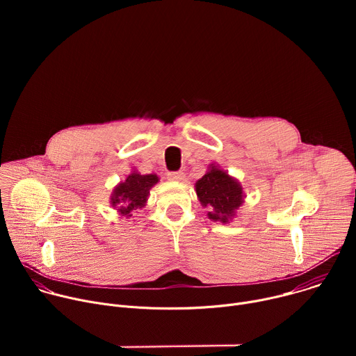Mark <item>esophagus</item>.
I'll return each mask as SVG.
<instances>
[{"label":"esophagus","instance_id":"34e87169","mask_svg":"<svg viewBox=\"0 0 356 356\" xmlns=\"http://www.w3.org/2000/svg\"><path fill=\"white\" fill-rule=\"evenodd\" d=\"M168 179L172 181H181V180H184V173L183 172H170L168 175Z\"/></svg>","mask_w":356,"mask_h":356}]
</instances>
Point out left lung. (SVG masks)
<instances>
[{"label":"left lung","mask_w":356,"mask_h":356,"mask_svg":"<svg viewBox=\"0 0 356 356\" xmlns=\"http://www.w3.org/2000/svg\"><path fill=\"white\" fill-rule=\"evenodd\" d=\"M195 193L209 217L221 222H228L243 201L241 184L216 166L195 183Z\"/></svg>","instance_id":"obj_1"}]
</instances>
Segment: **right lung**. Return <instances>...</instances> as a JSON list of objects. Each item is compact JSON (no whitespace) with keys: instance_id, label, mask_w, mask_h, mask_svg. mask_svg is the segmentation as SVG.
Segmentation results:
<instances>
[{"instance_id":"obj_1","label":"right lung","mask_w":356,"mask_h":356,"mask_svg":"<svg viewBox=\"0 0 356 356\" xmlns=\"http://www.w3.org/2000/svg\"><path fill=\"white\" fill-rule=\"evenodd\" d=\"M156 175H139L131 173L125 181L120 183L113 194L111 202L120 214L131 217L138 209H142L149 195V190L158 183Z\"/></svg>"}]
</instances>
